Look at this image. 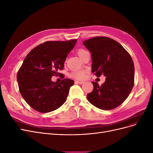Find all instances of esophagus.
I'll list each match as a JSON object with an SVG mask.
<instances>
[{"instance_id": "esophagus-1", "label": "esophagus", "mask_w": 153, "mask_h": 153, "mask_svg": "<svg viewBox=\"0 0 153 153\" xmlns=\"http://www.w3.org/2000/svg\"><path fill=\"white\" fill-rule=\"evenodd\" d=\"M75 84H84V82L75 80Z\"/></svg>"}]
</instances>
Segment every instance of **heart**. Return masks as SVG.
<instances>
[{"label": "heart", "instance_id": "b5f03b06", "mask_svg": "<svg viewBox=\"0 0 153 153\" xmlns=\"http://www.w3.org/2000/svg\"><path fill=\"white\" fill-rule=\"evenodd\" d=\"M76 53L78 56H79L81 59H82L83 57H84L86 53H89V52H88V51L86 50L85 49L79 48L77 50ZM69 76L73 78H75V79H76V80H83L84 79L85 77V71L84 70L73 71L69 74Z\"/></svg>", "mask_w": 153, "mask_h": 153}]
</instances>
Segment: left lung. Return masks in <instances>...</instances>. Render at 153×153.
Masks as SVG:
<instances>
[{
	"label": "left lung",
	"instance_id": "obj_1",
	"mask_svg": "<svg viewBox=\"0 0 153 153\" xmlns=\"http://www.w3.org/2000/svg\"><path fill=\"white\" fill-rule=\"evenodd\" d=\"M91 53L92 72L106 76L101 85L92 82V91L87 96L89 102L101 110L117 107L128 98L134 85L135 68L130 55L117 41L97 36L83 41Z\"/></svg>",
	"mask_w": 153,
	"mask_h": 153
}]
</instances>
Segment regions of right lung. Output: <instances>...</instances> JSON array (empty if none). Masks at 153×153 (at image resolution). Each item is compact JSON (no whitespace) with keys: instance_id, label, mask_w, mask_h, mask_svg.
<instances>
[{"instance_id":"right-lung-1","label":"right lung","mask_w":153,"mask_h":153,"mask_svg":"<svg viewBox=\"0 0 153 153\" xmlns=\"http://www.w3.org/2000/svg\"><path fill=\"white\" fill-rule=\"evenodd\" d=\"M76 41H46L32 49L24 60L17 73L18 87L23 98L35 110L52 112L66 101L74 81L65 78L57 83L51 78L62 75L59 71L62 70Z\"/></svg>"}]
</instances>
